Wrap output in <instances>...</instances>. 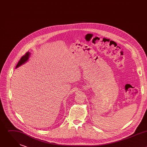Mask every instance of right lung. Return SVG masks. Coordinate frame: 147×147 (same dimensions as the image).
Listing matches in <instances>:
<instances>
[{
	"label": "right lung",
	"mask_w": 147,
	"mask_h": 147,
	"mask_svg": "<svg viewBox=\"0 0 147 147\" xmlns=\"http://www.w3.org/2000/svg\"><path fill=\"white\" fill-rule=\"evenodd\" d=\"M30 53L29 52H27V53H26V54L24 56H23L22 57H21V59L19 60L16 68H17L19 66H20L21 65H22L23 64L25 63L28 60V59L29 58V56H30Z\"/></svg>",
	"instance_id": "add662e5"
}]
</instances>
